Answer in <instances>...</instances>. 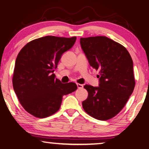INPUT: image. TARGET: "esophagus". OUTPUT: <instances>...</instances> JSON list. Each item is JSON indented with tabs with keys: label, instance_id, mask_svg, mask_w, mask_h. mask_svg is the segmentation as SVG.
<instances>
[{
	"label": "esophagus",
	"instance_id": "esophagus-1",
	"mask_svg": "<svg viewBox=\"0 0 149 149\" xmlns=\"http://www.w3.org/2000/svg\"><path fill=\"white\" fill-rule=\"evenodd\" d=\"M77 86L78 87V89H82L84 87V85L82 84H77Z\"/></svg>",
	"mask_w": 149,
	"mask_h": 149
}]
</instances>
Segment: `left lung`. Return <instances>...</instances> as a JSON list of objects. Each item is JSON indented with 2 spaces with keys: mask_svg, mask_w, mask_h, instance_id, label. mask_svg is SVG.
I'll return each instance as SVG.
<instances>
[{
  "mask_svg": "<svg viewBox=\"0 0 149 149\" xmlns=\"http://www.w3.org/2000/svg\"><path fill=\"white\" fill-rule=\"evenodd\" d=\"M80 44L91 66L99 71V87L84 86L88 97L83 108L95 119L109 120L122 110L134 89L132 58L123 45L104 36L81 38Z\"/></svg>",
  "mask_w": 149,
  "mask_h": 149,
  "instance_id": "1",
  "label": "left lung"
}]
</instances>
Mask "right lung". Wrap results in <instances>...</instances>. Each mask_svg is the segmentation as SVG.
Returning a JSON list of instances; mask_svg holds the SVG:
<instances>
[{"label": "right lung", "instance_id": "obj_1", "mask_svg": "<svg viewBox=\"0 0 149 149\" xmlns=\"http://www.w3.org/2000/svg\"><path fill=\"white\" fill-rule=\"evenodd\" d=\"M76 37L45 36L29 42L15 63L12 84L20 104L35 117L44 118L60 109L62 97L77 89L75 83L62 84L53 74L62 54Z\"/></svg>", "mask_w": 149, "mask_h": 149}]
</instances>
